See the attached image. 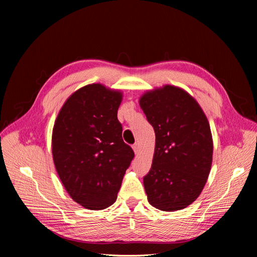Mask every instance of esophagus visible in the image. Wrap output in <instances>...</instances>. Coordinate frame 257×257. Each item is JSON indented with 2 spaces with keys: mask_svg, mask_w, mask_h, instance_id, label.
Masks as SVG:
<instances>
[{
  "mask_svg": "<svg viewBox=\"0 0 257 257\" xmlns=\"http://www.w3.org/2000/svg\"><path fill=\"white\" fill-rule=\"evenodd\" d=\"M133 150H134V152L137 154L138 153V151H139V145L137 144V143H135L134 145H133Z\"/></svg>",
  "mask_w": 257,
  "mask_h": 257,
  "instance_id": "1",
  "label": "esophagus"
}]
</instances>
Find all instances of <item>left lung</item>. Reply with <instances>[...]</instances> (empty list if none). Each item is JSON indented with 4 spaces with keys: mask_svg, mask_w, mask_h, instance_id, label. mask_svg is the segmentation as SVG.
Segmentation results:
<instances>
[{
    "mask_svg": "<svg viewBox=\"0 0 257 257\" xmlns=\"http://www.w3.org/2000/svg\"><path fill=\"white\" fill-rule=\"evenodd\" d=\"M155 132L152 166L145 177L148 201L162 211L191 205L203 191L212 163L209 122L184 90L165 85L139 100Z\"/></svg>",
    "mask_w": 257,
    "mask_h": 257,
    "instance_id": "left-lung-1",
    "label": "left lung"
}]
</instances>
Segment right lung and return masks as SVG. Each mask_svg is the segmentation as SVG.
<instances>
[{"label": "right lung", "instance_id": "obj_1", "mask_svg": "<svg viewBox=\"0 0 257 257\" xmlns=\"http://www.w3.org/2000/svg\"><path fill=\"white\" fill-rule=\"evenodd\" d=\"M122 94L93 83L77 90L61 108L52 132L58 175L76 203L91 210L118 197L134 151L123 142L118 108Z\"/></svg>", "mask_w": 257, "mask_h": 257}]
</instances>
